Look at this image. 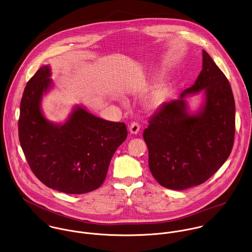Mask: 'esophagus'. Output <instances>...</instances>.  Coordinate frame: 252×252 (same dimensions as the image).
I'll return each mask as SVG.
<instances>
[{
  "label": "esophagus",
  "instance_id": "esophagus-1",
  "mask_svg": "<svg viewBox=\"0 0 252 252\" xmlns=\"http://www.w3.org/2000/svg\"><path fill=\"white\" fill-rule=\"evenodd\" d=\"M139 129H140V126L137 123H132L130 126H129V132L131 134H137L139 132Z\"/></svg>",
  "mask_w": 252,
  "mask_h": 252
}]
</instances>
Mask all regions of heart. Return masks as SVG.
<instances>
[{
    "instance_id": "b5f03b06",
    "label": "heart",
    "mask_w": 252,
    "mask_h": 252,
    "mask_svg": "<svg viewBox=\"0 0 252 252\" xmlns=\"http://www.w3.org/2000/svg\"><path fill=\"white\" fill-rule=\"evenodd\" d=\"M168 95V91L166 88H160L157 90L147 100V107L150 110L159 109L166 100Z\"/></svg>"
}]
</instances>
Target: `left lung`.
<instances>
[{"mask_svg":"<svg viewBox=\"0 0 252 252\" xmlns=\"http://www.w3.org/2000/svg\"><path fill=\"white\" fill-rule=\"evenodd\" d=\"M202 93L192 110L187 97ZM235 100L231 86L205 51L195 84L152 117L143 138L154 178L171 190L201 185L226 161L235 137Z\"/></svg>","mask_w":252,"mask_h":252,"instance_id":"left-lung-1","label":"left lung"}]
</instances>
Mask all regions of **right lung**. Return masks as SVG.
Segmentation results:
<instances>
[{"label":"right lung","instance_id":"obj_1","mask_svg":"<svg viewBox=\"0 0 252 252\" xmlns=\"http://www.w3.org/2000/svg\"><path fill=\"white\" fill-rule=\"evenodd\" d=\"M51 66H42L27 83L20 102L21 148L37 178L66 194L99 188L111 158L126 139L124 123L106 121L83 105L73 106L64 123L47 119L42 102L53 89Z\"/></svg>","mask_w":252,"mask_h":252}]
</instances>
